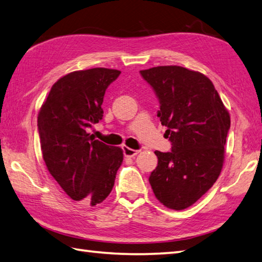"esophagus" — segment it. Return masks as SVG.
I'll return each mask as SVG.
<instances>
[{
	"label": "esophagus",
	"mask_w": 262,
	"mask_h": 262,
	"mask_svg": "<svg viewBox=\"0 0 262 262\" xmlns=\"http://www.w3.org/2000/svg\"><path fill=\"white\" fill-rule=\"evenodd\" d=\"M122 151H124V155L127 158H134L135 155L138 154V151H136V149H133V148H129L127 146L122 147Z\"/></svg>",
	"instance_id": "34e87169"
}]
</instances>
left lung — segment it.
<instances>
[{"instance_id": "left-lung-1", "label": "left lung", "mask_w": 262, "mask_h": 262, "mask_svg": "<svg viewBox=\"0 0 262 262\" xmlns=\"http://www.w3.org/2000/svg\"><path fill=\"white\" fill-rule=\"evenodd\" d=\"M160 101L161 124L172 144L155 151L148 181L165 207L186 209L213 187L224 163L230 114L207 76L177 65L141 71Z\"/></svg>"}]
</instances>
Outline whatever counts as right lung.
Masks as SVG:
<instances>
[{"label": "right lung", "instance_id": "add662e5", "mask_svg": "<svg viewBox=\"0 0 262 262\" xmlns=\"http://www.w3.org/2000/svg\"><path fill=\"white\" fill-rule=\"evenodd\" d=\"M119 74L104 68L66 74L52 86L38 114L49 173L68 196L91 206L109 196L124 160L120 147L105 145L88 133L102 119L105 90Z\"/></svg>", "mask_w": 262, "mask_h": 262}]
</instances>
